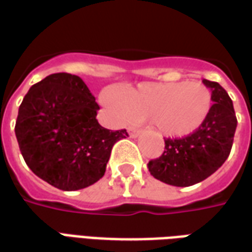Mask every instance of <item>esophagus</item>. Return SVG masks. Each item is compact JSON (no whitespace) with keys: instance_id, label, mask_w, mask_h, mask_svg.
Listing matches in <instances>:
<instances>
[{"instance_id":"obj_1","label":"esophagus","mask_w":252,"mask_h":252,"mask_svg":"<svg viewBox=\"0 0 252 252\" xmlns=\"http://www.w3.org/2000/svg\"><path fill=\"white\" fill-rule=\"evenodd\" d=\"M128 133H129V136L131 137H137L139 136V133H140V131H139V129H135V128H129V129H128Z\"/></svg>"}]
</instances>
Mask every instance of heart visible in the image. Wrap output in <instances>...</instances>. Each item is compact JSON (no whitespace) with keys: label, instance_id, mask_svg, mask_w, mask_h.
Instances as JSON below:
<instances>
[{"label":"heart","instance_id":"b5f03b06","mask_svg":"<svg viewBox=\"0 0 252 252\" xmlns=\"http://www.w3.org/2000/svg\"><path fill=\"white\" fill-rule=\"evenodd\" d=\"M101 102L119 123L153 120L160 133L184 137L197 131L211 112V90L201 82L140 83L117 93L104 90Z\"/></svg>","mask_w":252,"mask_h":252}]
</instances>
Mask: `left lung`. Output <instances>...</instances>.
<instances>
[{
  "label": "left lung",
  "instance_id": "left-lung-1",
  "mask_svg": "<svg viewBox=\"0 0 252 252\" xmlns=\"http://www.w3.org/2000/svg\"><path fill=\"white\" fill-rule=\"evenodd\" d=\"M211 89V112L202 126L182 139H164V151L150 160L154 178L173 186H191L206 180L227 160L238 120L232 99L217 82L202 79Z\"/></svg>",
  "mask_w": 252,
  "mask_h": 252
}]
</instances>
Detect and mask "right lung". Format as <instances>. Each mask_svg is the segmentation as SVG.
<instances>
[{
    "mask_svg": "<svg viewBox=\"0 0 252 252\" xmlns=\"http://www.w3.org/2000/svg\"><path fill=\"white\" fill-rule=\"evenodd\" d=\"M98 109L78 75L57 72L31 86L14 126L28 167L64 191L85 189L101 180L113 144L128 133L99 126Z\"/></svg>",
    "mask_w": 252,
    "mask_h": 252,
    "instance_id": "right-lung-1",
    "label": "right lung"
}]
</instances>
